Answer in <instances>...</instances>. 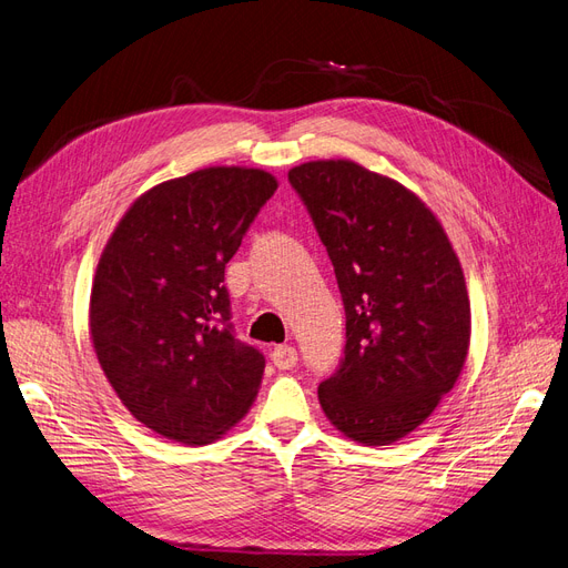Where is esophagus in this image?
<instances>
[{
	"mask_svg": "<svg viewBox=\"0 0 568 568\" xmlns=\"http://www.w3.org/2000/svg\"><path fill=\"white\" fill-rule=\"evenodd\" d=\"M271 361L278 371H292L297 365V349H295V346H290V344L276 346V349H273V354H271Z\"/></svg>",
	"mask_w": 568,
	"mask_h": 568,
	"instance_id": "esophagus-1",
	"label": "esophagus"
}]
</instances>
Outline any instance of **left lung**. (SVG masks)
I'll list each match as a JSON object with an SVG mask.
<instances>
[{"mask_svg":"<svg viewBox=\"0 0 568 568\" xmlns=\"http://www.w3.org/2000/svg\"><path fill=\"white\" fill-rule=\"evenodd\" d=\"M287 179L346 311L344 358L321 382V408L352 442L389 446L423 425L463 373L471 314L460 260L423 200L354 160H311Z\"/></svg>","mask_w":568,"mask_h":568,"instance_id":"1","label":"left lung"}]
</instances>
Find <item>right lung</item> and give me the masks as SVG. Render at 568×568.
<instances>
[{"instance_id":"obj_1","label":"right lung","mask_w":568,"mask_h":568,"mask_svg":"<svg viewBox=\"0 0 568 568\" xmlns=\"http://www.w3.org/2000/svg\"><path fill=\"white\" fill-rule=\"evenodd\" d=\"M278 181L205 168L162 181L124 212L101 252L89 335L124 408L186 446L222 438L257 398L264 356L231 333L224 268Z\"/></svg>"}]
</instances>
